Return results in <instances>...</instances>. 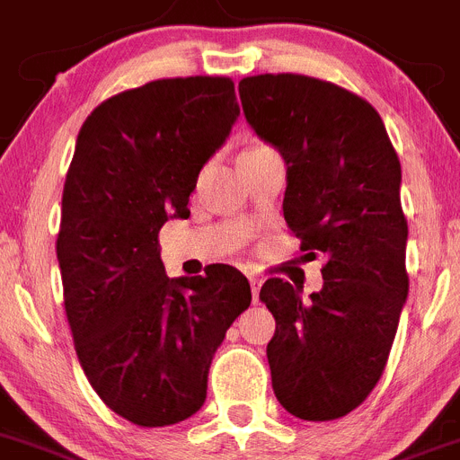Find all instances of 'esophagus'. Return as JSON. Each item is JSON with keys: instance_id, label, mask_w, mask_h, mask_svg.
<instances>
[{"instance_id": "esophagus-1", "label": "esophagus", "mask_w": 460, "mask_h": 460, "mask_svg": "<svg viewBox=\"0 0 460 460\" xmlns=\"http://www.w3.org/2000/svg\"><path fill=\"white\" fill-rule=\"evenodd\" d=\"M261 284H263V279H261L259 275H250V287H252V296H254V302L259 300V288Z\"/></svg>"}]
</instances>
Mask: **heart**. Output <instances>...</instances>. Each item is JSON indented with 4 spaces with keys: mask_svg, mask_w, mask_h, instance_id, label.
<instances>
[{
    "mask_svg": "<svg viewBox=\"0 0 460 460\" xmlns=\"http://www.w3.org/2000/svg\"><path fill=\"white\" fill-rule=\"evenodd\" d=\"M261 148H263V146H259V148H252V151H261ZM245 153H250V151H245Z\"/></svg>",
    "mask_w": 460,
    "mask_h": 460,
    "instance_id": "b5f03b06",
    "label": "heart"
}]
</instances>
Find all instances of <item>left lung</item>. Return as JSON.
I'll return each instance as SVG.
<instances>
[{
  "label": "left lung",
  "instance_id": "obj_1",
  "mask_svg": "<svg viewBox=\"0 0 460 460\" xmlns=\"http://www.w3.org/2000/svg\"><path fill=\"white\" fill-rule=\"evenodd\" d=\"M238 93L256 137L287 164L288 229L305 259H325L309 297L277 277L261 287L277 323L272 390L300 420H337L383 376L408 297L401 163L378 111L332 82L254 75Z\"/></svg>",
  "mask_w": 460,
  "mask_h": 460
}]
</instances>
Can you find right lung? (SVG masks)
<instances>
[{
  "instance_id": "obj_1",
  "label": "right lung",
  "mask_w": 460,
  "mask_h": 460,
  "mask_svg": "<svg viewBox=\"0 0 460 460\" xmlns=\"http://www.w3.org/2000/svg\"><path fill=\"white\" fill-rule=\"evenodd\" d=\"M240 107L229 77H173L107 98L86 117L61 197L57 238L77 358L107 408L137 426L188 420L250 281L217 263L167 277L158 231L188 220L201 167Z\"/></svg>"
}]
</instances>
